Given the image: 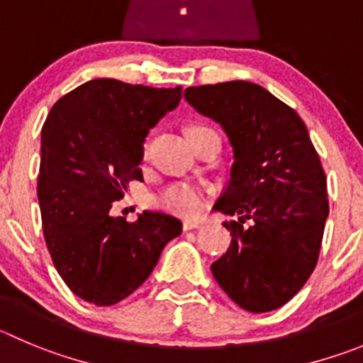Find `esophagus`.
<instances>
[{
	"mask_svg": "<svg viewBox=\"0 0 363 363\" xmlns=\"http://www.w3.org/2000/svg\"><path fill=\"white\" fill-rule=\"evenodd\" d=\"M199 228H201V223L195 222V220H184V222H182V229H184V231H189V229H199Z\"/></svg>",
	"mask_w": 363,
	"mask_h": 363,
	"instance_id": "1",
	"label": "esophagus"
}]
</instances>
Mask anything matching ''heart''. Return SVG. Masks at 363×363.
Listing matches in <instances>:
<instances>
[{"label": "heart", "instance_id": "obj_1", "mask_svg": "<svg viewBox=\"0 0 363 363\" xmlns=\"http://www.w3.org/2000/svg\"><path fill=\"white\" fill-rule=\"evenodd\" d=\"M208 128L209 127L206 125H193L188 130V135L208 130ZM148 150H150V141H145L143 159H148ZM155 204L166 211L177 213V215L197 216L204 211L206 204H208V195H206L204 188L193 184V182H174L159 193L155 197Z\"/></svg>", "mask_w": 363, "mask_h": 363}]
</instances>
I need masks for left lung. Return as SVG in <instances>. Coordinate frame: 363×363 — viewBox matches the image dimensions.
Returning a JSON list of instances; mask_svg holds the SVG:
<instances>
[{
	"label": "left lung",
	"instance_id": "8db88e82",
	"mask_svg": "<svg viewBox=\"0 0 363 363\" xmlns=\"http://www.w3.org/2000/svg\"><path fill=\"white\" fill-rule=\"evenodd\" d=\"M184 98L222 125L235 152L215 209L240 218L223 223L233 240L213 276L243 310H276L303 289L319 259L330 213L319 154L299 114L258 84L188 87ZM245 219L253 225L243 228Z\"/></svg>",
	"mask_w": 363,
	"mask_h": 363
}]
</instances>
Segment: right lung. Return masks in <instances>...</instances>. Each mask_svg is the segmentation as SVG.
Returning <instances> with one entry per match:
<instances>
[{"mask_svg":"<svg viewBox=\"0 0 363 363\" xmlns=\"http://www.w3.org/2000/svg\"><path fill=\"white\" fill-rule=\"evenodd\" d=\"M182 96L96 79L64 94L43 125L37 197L57 272L74 296L113 306L147 281L161 250L181 235L175 216L145 211L135 222L111 216L130 181L143 179L148 130Z\"/></svg>","mask_w":363,"mask_h":363,"instance_id":"1","label":"right lung"}]
</instances>
